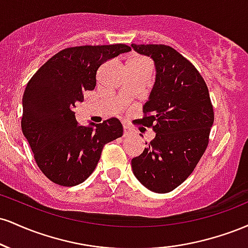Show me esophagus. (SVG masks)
<instances>
[{"label":"esophagus","mask_w":248,"mask_h":248,"mask_svg":"<svg viewBox=\"0 0 248 248\" xmlns=\"http://www.w3.org/2000/svg\"><path fill=\"white\" fill-rule=\"evenodd\" d=\"M134 134V130L128 124H124V136H132Z\"/></svg>","instance_id":"esophagus-1"}]
</instances>
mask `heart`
Segmentation results:
<instances>
[{
	"mask_svg": "<svg viewBox=\"0 0 248 248\" xmlns=\"http://www.w3.org/2000/svg\"><path fill=\"white\" fill-rule=\"evenodd\" d=\"M142 61H143V59H134L132 62H142Z\"/></svg>",
	"mask_w": 248,
	"mask_h": 248,
	"instance_id": "b5f03b06",
	"label": "heart"
}]
</instances>
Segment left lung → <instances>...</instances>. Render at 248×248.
<instances>
[{"instance_id": "8db88e82", "label": "left lung", "mask_w": 248, "mask_h": 248, "mask_svg": "<svg viewBox=\"0 0 248 248\" xmlns=\"http://www.w3.org/2000/svg\"><path fill=\"white\" fill-rule=\"evenodd\" d=\"M132 47L150 57L156 71L144 118L139 120L156 135L132 160L133 173L148 190L166 193L191 175L205 152L215 120L212 104L203 77L175 49L162 44Z\"/></svg>"}]
</instances>
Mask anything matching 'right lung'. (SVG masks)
Segmentation results:
<instances>
[{"mask_svg": "<svg viewBox=\"0 0 248 248\" xmlns=\"http://www.w3.org/2000/svg\"><path fill=\"white\" fill-rule=\"evenodd\" d=\"M129 51L124 44L67 47L50 58L28 82L22 99V132L37 166L53 183H82L94 171L105 144L124 134L116 118L81 126L75 109L84 100L82 93L94 90L99 67Z\"/></svg>", "mask_w": 248, "mask_h": 248, "instance_id": "right-lung-1", "label": "right lung"}]
</instances>
